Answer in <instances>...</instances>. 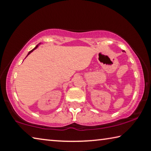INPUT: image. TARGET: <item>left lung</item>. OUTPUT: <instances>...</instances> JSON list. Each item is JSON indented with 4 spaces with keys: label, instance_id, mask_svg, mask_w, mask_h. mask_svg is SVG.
Returning <instances> with one entry per match:
<instances>
[{
    "label": "left lung",
    "instance_id": "1",
    "mask_svg": "<svg viewBox=\"0 0 151 151\" xmlns=\"http://www.w3.org/2000/svg\"><path fill=\"white\" fill-rule=\"evenodd\" d=\"M122 52H124L125 51H124V50H122Z\"/></svg>",
    "mask_w": 151,
    "mask_h": 151
}]
</instances>
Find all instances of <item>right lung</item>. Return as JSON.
<instances>
[{"mask_svg":"<svg viewBox=\"0 0 151 151\" xmlns=\"http://www.w3.org/2000/svg\"><path fill=\"white\" fill-rule=\"evenodd\" d=\"M40 44H41V43H40V44H37V45H36V46H35V47H34V48H33V50H31V51H29V52H28V54H27V56H26V57H25V58H27V57L28 56V55H29V54H30L31 53H32V52L33 51V50H35V49H36V48H37V47L38 46H39V45H40Z\"/></svg>","mask_w":151,"mask_h":151,"instance_id":"1","label":"right lung"}]
</instances>
